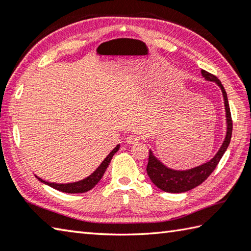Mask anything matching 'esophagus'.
Returning <instances> with one entry per match:
<instances>
[{"label":"esophagus","mask_w":251,"mask_h":251,"mask_svg":"<svg viewBox=\"0 0 251 251\" xmlns=\"http://www.w3.org/2000/svg\"><path fill=\"white\" fill-rule=\"evenodd\" d=\"M126 142L127 144H135V143H139L140 138H139L138 135H135V134H130V135L126 136Z\"/></svg>","instance_id":"obj_1"}]
</instances>
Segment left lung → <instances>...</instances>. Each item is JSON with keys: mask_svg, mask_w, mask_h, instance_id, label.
I'll return each mask as SVG.
<instances>
[{"mask_svg": "<svg viewBox=\"0 0 251 251\" xmlns=\"http://www.w3.org/2000/svg\"><path fill=\"white\" fill-rule=\"evenodd\" d=\"M201 74L202 76L204 77L205 81L214 82L217 86L221 88L222 94H223L226 116L225 138L220 150L217 151L213 158H211L209 162L199 165V166L186 170H177L167 167L166 165H164L157 157H156L153 151L150 150L149 164L148 166H146V172H148L151 181H152L156 187L159 188L160 190H163L165 192L181 193L191 190V189L199 186V184L204 181L215 169L217 164H219L222 158V156L224 155L229 145L231 131H233V122H231L227 94H226L220 79L214 76V75L210 74L204 70H201Z\"/></svg>", "mask_w": 251, "mask_h": 251, "instance_id": "obj_1", "label": "left lung"}]
</instances>
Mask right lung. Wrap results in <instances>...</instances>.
I'll list each match as a JSON object with an SVG mask.
<instances>
[{"instance_id":"1","label":"right lung","mask_w":251,"mask_h":251,"mask_svg":"<svg viewBox=\"0 0 251 251\" xmlns=\"http://www.w3.org/2000/svg\"><path fill=\"white\" fill-rule=\"evenodd\" d=\"M120 149V144H118L115 149H113L111 152L106 156V158L102 160L101 164L99 165V166L96 168V170H94V172L89 175L88 177L82 179V180H78V181H75V182H69V183H58V182H49V181H46L44 179L39 178L38 176H36L39 180L47 184V186H49L53 189H56V190L59 191H62L65 193H83V192H87L93 189L94 187L96 186V184L100 181L101 177L103 176V174H105L106 169L108 167V165L110 164L111 162V158L112 156L115 155L118 151Z\"/></svg>"}]
</instances>
